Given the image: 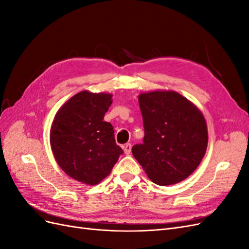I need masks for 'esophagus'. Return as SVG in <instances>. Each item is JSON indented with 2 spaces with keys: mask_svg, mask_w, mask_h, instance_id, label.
I'll list each match as a JSON object with an SVG mask.
<instances>
[{
  "mask_svg": "<svg viewBox=\"0 0 249 249\" xmlns=\"http://www.w3.org/2000/svg\"><path fill=\"white\" fill-rule=\"evenodd\" d=\"M124 152L125 155H130L131 154V150H132V144L131 143H126V144L124 145Z\"/></svg>",
  "mask_w": 249,
  "mask_h": 249,
  "instance_id": "obj_1",
  "label": "esophagus"
}]
</instances>
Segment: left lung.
I'll list each match as a JSON object with an SVG mask.
<instances>
[{
  "label": "left lung",
  "mask_w": 249,
  "mask_h": 249,
  "mask_svg": "<svg viewBox=\"0 0 249 249\" xmlns=\"http://www.w3.org/2000/svg\"><path fill=\"white\" fill-rule=\"evenodd\" d=\"M138 102L144 125L142 144L132 153L157 185L182 182L197 168L208 146L201 111L172 90L143 92Z\"/></svg>",
  "instance_id": "obj_1"
}]
</instances>
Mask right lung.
I'll return each mask as SVG.
<instances>
[{
  "label": "right lung",
  "instance_id": "add662e5",
  "mask_svg": "<svg viewBox=\"0 0 249 249\" xmlns=\"http://www.w3.org/2000/svg\"><path fill=\"white\" fill-rule=\"evenodd\" d=\"M112 96L81 91L58 110L52 123L50 142L55 160L67 176L83 184L102 182L124 154L112 124L104 122Z\"/></svg>",
  "mask_w": 249,
  "mask_h": 249
}]
</instances>
